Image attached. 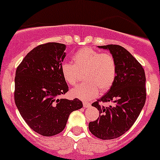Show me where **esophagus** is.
I'll list each match as a JSON object with an SVG mask.
<instances>
[{
    "label": "esophagus",
    "instance_id": "1",
    "mask_svg": "<svg viewBox=\"0 0 160 160\" xmlns=\"http://www.w3.org/2000/svg\"><path fill=\"white\" fill-rule=\"evenodd\" d=\"M83 107H84V108H88V107H90V103H88V102H83Z\"/></svg>",
    "mask_w": 160,
    "mask_h": 160
}]
</instances>
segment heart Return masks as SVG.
<instances>
[{"label":"heart","mask_w":160,"mask_h":160,"mask_svg":"<svg viewBox=\"0 0 160 160\" xmlns=\"http://www.w3.org/2000/svg\"><path fill=\"white\" fill-rule=\"evenodd\" d=\"M74 64L64 62L61 64V72L66 83L74 86L80 79V73L85 72L83 84L71 90L73 98L89 101L101 93L108 91L117 77L115 58L108 52H101L90 47H83L72 56Z\"/></svg>","instance_id":"obj_1"}]
</instances>
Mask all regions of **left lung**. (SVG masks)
I'll return each instance as SVG.
<instances>
[{
	"instance_id": "8db88e82",
	"label": "left lung",
	"mask_w": 160,
	"mask_h": 160,
	"mask_svg": "<svg viewBox=\"0 0 160 160\" xmlns=\"http://www.w3.org/2000/svg\"><path fill=\"white\" fill-rule=\"evenodd\" d=\"M108 49L117 62V77L112 88L106 94L93 102L99 118L89 123V130L103 140L120 137L133 125L146 99V75L141 64L132 54L118 45L99 46ZM114 103L104 107L100 102Z\"/></svg>"
}]
</instances>
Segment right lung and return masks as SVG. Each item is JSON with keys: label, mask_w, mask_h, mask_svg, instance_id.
<instances>
[{"label": "right lung", "mask_w": 160, "mask_h": 160, "mask_svg": "<svg viewBox=\"0 0 160 160\" xmlns=\"http://www.w3.org/2000/svg\"><path fill=\"white\" fill-rule=\"evenodd\" d=\"M66 46L39 45L17 67L14 102L28 126L43 136H53L65 128L69 115L83 107L77 98L59 99L69 90L61 72Z\"/></svg>", "instance_id": "obj_1"}]
</instances>
